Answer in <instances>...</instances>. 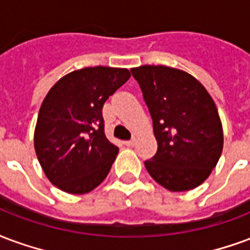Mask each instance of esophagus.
<instances>
[{
	"instance_id": "34e87169",
	"label": "esophagus",
	"mask_w": 250,
	"mask_h": 250,
	"mask_svg": "<svg viewBox=\"0 0 250 250\" xmlns=\"http://www.w3.org/2000/svg\"><path fill=\"white\" fill-rule=\"evenodd\" d=\"M134 143H136V140H134V138H132V140H129V141H125V145H126V146H133V145H134Z\"/></svg>"
}]
</instances>
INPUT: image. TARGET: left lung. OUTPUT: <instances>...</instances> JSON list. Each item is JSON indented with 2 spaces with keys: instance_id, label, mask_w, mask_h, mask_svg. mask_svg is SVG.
<instances>
[{
  "instance_id": "1",
  "label": "left lung",
  "mask_w": 250,
  "mask_h": 250,
  "mask_svg": "<svg viewBox=\"0 0 250 250\" xmlns=\"http://www.w3.org/2000/svg\"><path fill=\"white\" fill-rule=\"evenodd\" d=\"M153 120L157 153L145 161L152 178L170 192L201 185L217 165L224 134L216 104L189 73L144 65L130 69Z\"/></svg>"
}]
</instances>
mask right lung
Segmentation results:
<instances>
[{
  "label": "right lung",
  "instance_id": "1",
  "mask_svg": "<svg viewBox=\"0 0 250 250\" xmlns=\"http://www.w3.org/2000/svg\"><path fill=\"white\" fill-rule=\"evenodd\" d=\"M129 77L123 67H83L49 90L38 113L34 149L58 189L83 194L105 180L118 147L105 136L103 106Z\"/></svg>",
  "mask_w": 250,
  "mask_h": 250
}]
</instances>
